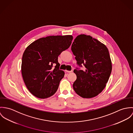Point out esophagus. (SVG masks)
Masks as SVG:
<instances>
[{"instance_id": "esophagus-1", "label": "esophagus", "mask_w": 133, "mask_h": 133, "mask_svg": "<svg viewBox=\"0 0 133 133\" xmlns=\"http://www.w3.org/2000/svg\"><path fill=\"white\" fill-rule=\"evenodd\" d=\"M65 71H66V72H67V73H70V72H72V70H71V71H69V70H65Z\"/></svg>"}]
</instances>
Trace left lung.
Returning a JSON list of instances; mask_svg holds the SVG:
<instances>
[{"mask_svg":"<svg viewBox=\"0 0 133 133\" xmlns=\"http://www.w3.org/2000/svg\"><path fill=\"white\" fill-rule=\"evenodd\" d=\"M77 64L84 65L85 71L76 68L74 72L76 79L73 88L83 98H90L101 93L111 74L112 65L106 46L90 36H77L71 46Z\"/></svg>","mask_w":133,"mask_h":133,"instance_id":"8db88e82","label":"left lung"}]
</instances>
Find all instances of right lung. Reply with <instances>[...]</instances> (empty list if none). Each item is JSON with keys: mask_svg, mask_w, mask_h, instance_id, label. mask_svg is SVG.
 <instances>
[{"mask_svg": "<svg viewBox=\"0 0 133 133\" xmlns=\"http://www.w3.org/2000/svg\"><path fill=\"white\" fill-rule=\"evenodd\" d=\"M72 40L71 35L50 36L40 38L26 47L22 56L21 73L33 95L44 99L56 92L65 74L59 69L58 56L69 47Z\"/></svg>", "mask_w": 133, "mask_h": 133, "instance_id": "right-lung-1", "label": "right lung"}]
</instances>
